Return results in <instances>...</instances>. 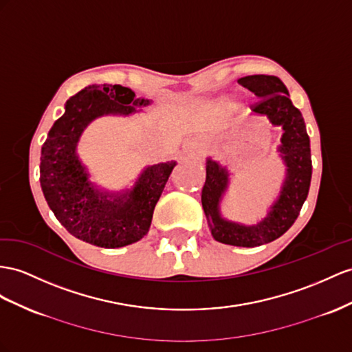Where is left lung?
Returning <instances> with one entry per match:
<instances>
[{
    "label": "left lung",
    "mask_w": 352,
    "mask_h": 352,
    "mask_svg": "<svg viewBox=\"0 0 352 352\" xmlns=\"http://www.w3.org/2000/svg\"><path fill=\"white\" fill-rule=\"evenodd\" d=\"M241 86L251 90L260 101L253 111L265 116L274 126H281L284 133L281 153L287 166L285 179L278 199L267 215L253 226L224 220L220 214V201L228 190L229 173L219 162L206 159V178L202 188V206L208 220L211 235L221 244L253 248L278 239L293 226L309 192L312 160L309 137L302 113L293 105L285 85L275 76H247L238 80Z\"/></svg>",
    "instance_id": "1"
}]
</instances>
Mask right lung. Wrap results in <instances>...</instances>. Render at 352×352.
<instances>
[{"mask_svg":"<svg viewBox=\"0 0 352 352\" xmlns=\"http://www.w3.org/2000/svg\"><path fill=\"white\" fill-rule=\"evenodd\" d=\"M120 85L87 86L71 96L65 114L49 131L41 147L40 183L47 205L71 235L102 248L133 244L147 235L153 211L175 160L147 166L131 190L101 192L89 182L77 156V144L87 124L105 114L129 116L147 107Z\"/></svg>","mask_w":352,"mask_h":352,"instance_id":"add662e5","label":"right lung"}]
</instances>
